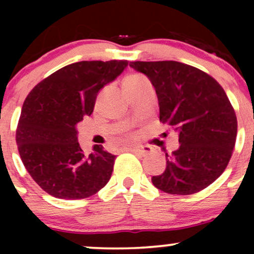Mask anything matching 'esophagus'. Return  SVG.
<instances>
[{
  "mask_svg": "<svg viewBox=\"0 0 254 254\" xmlns=\"http://www.w3.org/2000/svg\"><path fill=\"white\" fill-rule=\"evenodd\" d=\"M123 149L127 151H133V153L139 154V155H142V156L148 155L150 151L149 148L143 147V145H137V147H125V148H123Z\"/></svg>",
  "mask_w": 254,
  "mask_h": 254,
  "instance_id": "obj_1",
  "label": "esophagus"
}]
</instances>
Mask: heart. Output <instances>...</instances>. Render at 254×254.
Masks as SVG:
<instances>
[{"label": "heart", "instance_id": "1", "mask_svg": "<svg viewBox=\"0 0 254 254\" xmlns=\"http://www.w3.org/2000/svg\"><path fill=\"white\" fill-rule=\"evenodd\" d=\"M145 82H148V80L142 76V75L131 74V75H127V76L124 78L123 86L124 88H130V87H137L139 86V84H143Z\"/></svg>", "mask_w": 254, "mask_h": 254}]
</instances>
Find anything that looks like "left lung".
Masks as SVG:
<instances>
[{
	"mask_svg": "<svg viewBox=\"0 0 254 254\" xmlns=\"http://www.w3.org/2000/svg\"><path fill=\"white\" fill-rule=\"evenodd\" d=\"M155 88L160 122L179 133L180 147L168 155L166 170L151 178L171 194H193L226 170L238 132L235 111L221 84L194 66L176 61L130 62Z\"/></svg>",
	"mask_w": 254,
	"mask_h": 254,
	"instance_id": "left-lung-1",
	"label": "left lung"
}]
</instances>
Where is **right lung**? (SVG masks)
Returning <instances> with one entry per match:
<instances>
[{
  "label": "right lung",
  "instance_id": "1",
  "mask_svg": "<svg viewBox=\"0 0 254 254\" xmlns=\"http://www.w3.org/2000/svg\"><path fill=\"white\" fill-rule=\"evenodd\" d=\"M127 61H82L63 66L31 90L16 127L20 157L32 179L61 199H82L109 183L116 156L101 145L89 155L77 142L76 124L90 116L98 93Z\"/></svg>",
  "mask_w": 254,
  "mask_h": 254
}]
</instances>
